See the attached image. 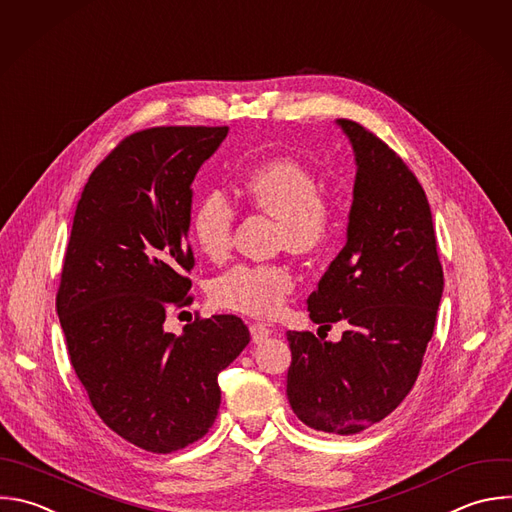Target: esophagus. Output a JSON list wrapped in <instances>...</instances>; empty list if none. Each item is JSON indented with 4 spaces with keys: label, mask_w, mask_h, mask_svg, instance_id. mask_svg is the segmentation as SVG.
Here are the masks:
<instances>
[{
    "label": "esophagus",
    "mask_w": 512,
    "mask_h": 512,
    "mask_svg": "<svg viewBox=\"0 0 512 512\" xmlns=\"http://www.w3.org/2000/svg\"><path fill=\"white\" fill-rule=\"evenodd\" d=\"M249 329H251V337H253L255 344L263 342V339H267L273 333V329L269 325H265V323H251Z\"/></svg>",
    "instance_id": "34e87169"
}]
</instances>
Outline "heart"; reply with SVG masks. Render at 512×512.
I'll list each match as a JSON object with an SVG mask.
<instances>
[{
	"label": "heart",
	"mask_w": 512,
	"mask_h": 512,
	"mask_svg": "<svg viewBox=\"0 0 512 512\" xmlns=\"http://www.w3.org/2000/svg\"><path fill=\"white\" fill-rule=\"evenodd\" d=\"M243 199L259 213L275 219V239L297 255L325 247L333 231L331 211L321 183L311 168L295 158L279 156L259 162L241 179ZM235 211L225 195L207 193L193 209L191 237L211 261H223L233 247ZM295 287L285 263H239L213 279L211 301L227 311L271 317Z\"/></svg>",
	"instance_id": "heart-1"
}]
</instances>
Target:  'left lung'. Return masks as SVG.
Segmentation results:
<instances>
[{
	"label": "left lung",
	"mask_w": 512,
	"mask_h": 512,
	"mask_svg": "<svg viewBox=\"0 0 512 512\" xmlns=\"http://www.w3.org/2000/svg\"><path fill=\"white\" fill-rule=\"evenodd\" d=\"M358 175L348 241L307 299L321 327L342 321L337 344L287 331V398L313 430L358 434L410 394L444 289L430 205L408 164L372 130L342 118Z\"/></svg>",
	"instance_id": "left-lung-1"
}]
</instances>
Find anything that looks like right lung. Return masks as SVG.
Wrapping results in <instances>:
<instances>
[{
  "label": "right lung",
  "mask_w": 512,
  "mask_h": 512,
  "mask_svg": "<svg viewBox=\"0 0 512 512\" xmlns=\"http://www.w3.org/2000/svg\"><path fill=\"white\" fill-rule=\"evenodd\" d=\"M229 126H154L92 170L66 247L58 317L72 368L100 420L130 444L177 452L213 426L219 374L249 344L237 315L164 331L193 303L191 185Z\"/></svg>",
  "instance_id": "add662e5"
}]
</instances>
